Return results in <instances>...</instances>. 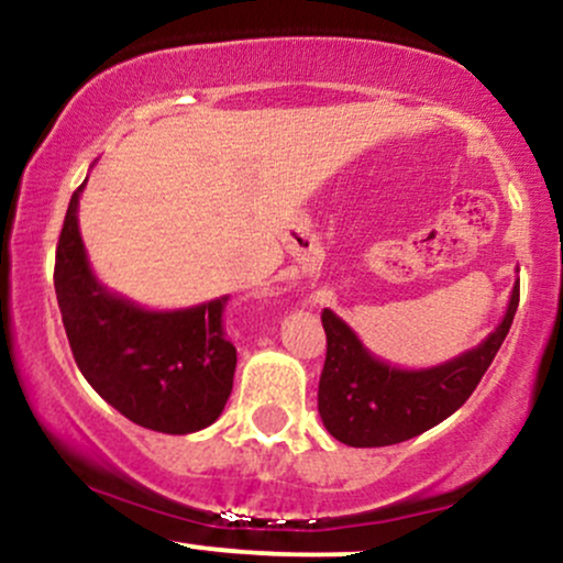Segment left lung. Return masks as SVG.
I'll return each instance as SVG.
<instances>
[{
    "instance_id": "obj_1",
    "label": "left lung",
    "mask_w": 563,
    "mask_h": 563,
    "mask_svg": "<svg viewBox=\"0 0 563 563\" xmlns=\"http://www.w3.org/2000/svg\"><path fill=\"white\" fill-rule=\"evenodd\" d=\"M519 307V283L506 318L479 346L429 371H402L380 363L344 320L322 309L328 352L322 365L318 410L322 423L349 448H386L405 442L450 418L474 394Z\"/></svg>"
}]
</instances>
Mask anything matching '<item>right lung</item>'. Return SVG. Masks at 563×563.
Segmentation results:
<instances>
[{"mask_svg": "<svg viewBox=\"0 0 563 563\" xmlns=\"http://www.w3.org/2000/svg\"><path fill=\"white\" fill-rule=\"evenodd\" d=\"M70 196L55 251V294L70 352L121 416L161 434H192L222 416L238 354L224 333L230 296L177 312H147L95 280Z\"/></svg>", "mask_w": 563, "mask_h": 563, "instance_id": "add662e5", "label": "right lung"}]
</instances>
